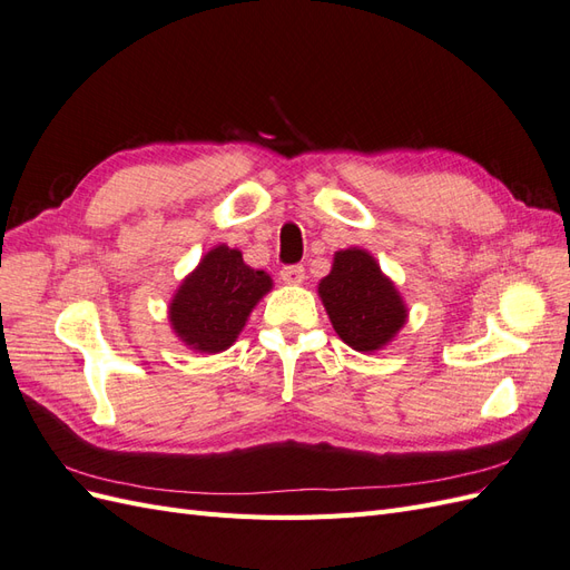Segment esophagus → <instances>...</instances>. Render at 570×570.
<instances>
[{
    "label": "esophagus",
    "mask_w": 570,
    "mask_h": 570,
    "mask_svg": "<svg viewBox=\"0 0 570 570\" xmlns=\"http://www.w3.org/2000/svg\"><path fill=\"white\" fill-rule=\"evenodd\" d=\"M281 278H283L287 285H299V283L304 281V266H302V264L283 266V268H281Z\"/></svg>",
    "instance_id": "esophagus-1"
}]
</instances>
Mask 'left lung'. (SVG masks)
I'll list each match as a JSON object with an SVG mask.
<instances>
[{
  "label": "left lung",
  "instance_id": "left-lung-1",
  "mask_svg": "<svg viewBox=\"0 0 570 570\" xmlns=\"http://www.w3.org/2000/svg\"><path fill=\"white\" fill-rule=\"evenodd\" d=\"M318 295L335 333L356 352L381 350L406 321L400 292L364 249L337 252Z\"/></svg>",
  "mask_w": 570,
  "mask_h": 570
}]
</instances>
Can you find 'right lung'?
<instances>
[{
	"instance_id": "add662e5",
	"label": "right lung",
	"mask_w": 570,
	"mask_h": 570,
	"mask_svg": "<svg viewBox=\"0 0 570 570\" xmlns=\"http://www.w3.org/2000/svg\"><path fill=\"white\" fill-rule=\"evenodd\" d=\"M271 289V275L254 271L243 254L220 245L206 254L170 302V323L187 347L216 354L228 350L256 302Z\"/></svg>"
}]
</instances>
